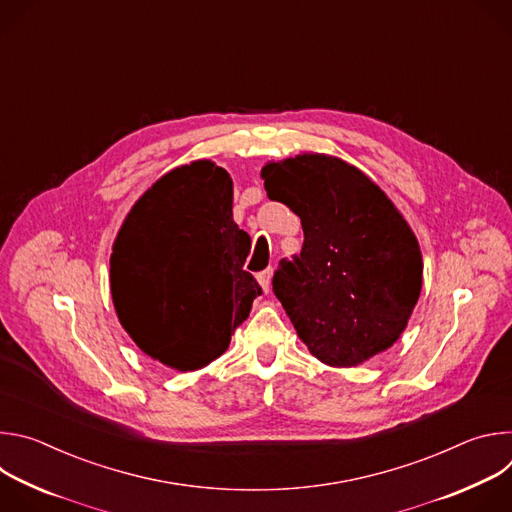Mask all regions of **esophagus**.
Returning a JSON list of instances; mask_svg holds the SVG:
<instances>
[{"instance_id":"1","label":"esophagus","mask_w":512,"mask_h":512,"mask_svg":"<svg viewBox=\"0 0 512 512\" xmlns=\"http://www.w3.org/2000/svg\"><path fill=\"white\" fill-rule=\"evenodd\" d=\"M271 277H273V269L269 267V269H265V271H261L259 275H257V279H259V283H261V287H263V291L267 294V291L271 289Z\"/></svg>"}]
</instances>
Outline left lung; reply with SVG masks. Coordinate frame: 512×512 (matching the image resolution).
I'll use <instances>...</instances> for the list:
<instances>
[{
  "label": "left lung",
  "mask_w": 512,
  "mask_h": 512,
  "mask_svg": "<svg viewBox=\"0 0 512 512\" xmlns=\"http://www.w3.org/2000/svg\"><path fill=\"white\" fill-rule=\"evenodd\" d=\"M261 178L302 221V253L279 261L273 294L308 350L330 367H356L391 348L423 281L419 243L395 204L326 154L269 162Z\"/></svg>",
  "instance_id": "left-lung-1"
}]
</instances>
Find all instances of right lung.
<instances>
[{
	"instance_id": "1",
	"label": "right lung",
	"mask_w": 512,
	"mask_h": 512,
	"mask_svg": "<svg viewBox=\"0 0 512 512\" xmlns=\"http://www.w3.org/2000/svg\"><path fill=\"white\" fill-rule=\"evenodd\" d=\"M251 239L233 221V180L198 160L133 204L111 253V296L133 342L176 371L221 356L261 296L243 269Z\"/></svg>"
}]
</instances>
